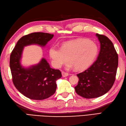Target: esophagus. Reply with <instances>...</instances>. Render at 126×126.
<instances>
[{
	"label": "esophagus",
	"mask_w": 126,
	"mask_h": 126,
	"mask_svg": "<svg viewBox=\"0 0 126 126\" xmlns=\"http://www.w3.org/2000/svg\"><path fill=\"white\" fill-rule=\"evenodd\" d=\"M62 75L63 77H66V76H68V74L65 72H62Z\"/></svg>",
	"instance_id": "34e87169"
}]
</instances>
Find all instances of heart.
Masks as SVG:
<instances>
[{
    "instance_id": "heart-1",
    "label": "heart",
    "mask_w": 126,
    "mask_h": 126,
    "mask_svg": "<svg viewBox=\"0 0 126 126\" xmlns=\"http://www.w3.org/2000/svg\"><path fill=\"white\" fill-rule=\"evenodd\" d=\"M98 53V47L94 42L87 39H76L63 43L61 48L53 45L49 55L53 66L59 68L68 61L77 70H83L93 63Z\"/></svg>"
}]
</instances>
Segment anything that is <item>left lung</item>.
Here are the masks:
<instances>
[{
	"instance_id": "1",
	"label": "left lung",
	"mask_w": 126,
	"mask_h": 126,
	"mask_svg": "<svg viewBox=\"0 0 126 126\" xmlns=\"http://www.w3.org/2000/svg\"><path fill=\"white\" fill-rule=\"evenodd\" d=\"M100 43L98 57L90 67L77 74L79 79L76 93L85 98L99 97L107 93L115 80L118 55L111 40L97 33Z\"/></svg>"
}]
</instances>
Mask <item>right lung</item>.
<instances>
[{"mask_svg":"<svg viewBox=\"0 0 126 126\" xmlns=\"http://www.w3.org/2000/svg\"><path fill=\"white\" fill-rule=\"evenodd\" d=\"M53 34L36 32L22 37L12 51L10 66L14 86L24 96L33 100H43L53 95L56 90V80L62 76L59 69L51 68L45 59L38 65L25 69L20 60L24 46L36 44L44 46Z\"/></svg>","mask_w":126,"mask_h":126,"instance_id":"add662e5","label":"right lung"}]
</instances>
